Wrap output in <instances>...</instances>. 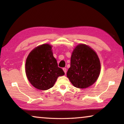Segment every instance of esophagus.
<instances>
[{
  "instance_id": "esophagus-1",
  "label": "esophagus",
  "mask_w": 124,
  "mask_h": 124,
  "mask_svg": "<svg viewBox=\"0 0 124 124\" xmlns=\"http://www.w3.org/2000/svg\"><path fill=\"white\" fill-rule=\"evenodd\" d=\"M63 70L64 73L66 74V72H67V69H66V68H63Z\"/></svg>"
}]
</instances>
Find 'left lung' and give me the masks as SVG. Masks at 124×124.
Segmentation results:
<instances>
[{"mask_svg": "<svg viewBox=\"0 0 124 124\" xmlns=\"http://www.w3.org/2000/svg\"><path fill=\"white\" fill-rule=\"evenodd\" d=\"M101 72V62L97 54L89 46L79 44L74 49L70 67L67 77L74 87L86 88L93 84Z\"/></svg>", "mask_w": 124, "mask_h": 124, "instance_id": "8db88e82", "label": "left lung"}]
</instances>
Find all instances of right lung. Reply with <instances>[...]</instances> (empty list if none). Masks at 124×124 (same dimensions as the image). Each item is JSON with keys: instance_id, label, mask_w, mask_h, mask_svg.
<instances>
[{"instance_id": "1", "label": "right lung", "mask_w": 124, "mask_h": 124, "mask_svg": "<svg viewBox=\"0 0 124 124\" xmlns=\"http://www.w3.org/2000/svg\"><path fill=\"white\" fill-rule=\"evenodd\" d=\"M25 72L30 83L43 90L52 88L58 77L64 74L58 67L49 44L41 45L31 51L26 58Z\"/></svg>"}]
</instances>
